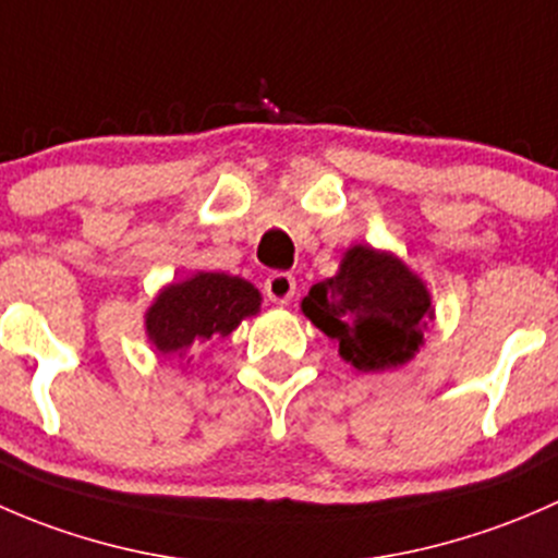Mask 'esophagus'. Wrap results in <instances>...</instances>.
<instances>
[{
  "instance_id": "obj_1",
  "label": "esophagus",
  "mask_w": 558,
  "mask_h": 558,
  "mask_svg": "<svg viewBox=\"0 0 558 558\" xmlns=\"http://www.w3.org/2000/svg\"><path fill=\"white\" fill-rule=\"evenodd\" d=\"M296 280L291 272H272L267 280H264V294H267L269 302L275 305H286V302L294 296Z\"/></svg>"
}]
</instances>
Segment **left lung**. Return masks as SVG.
<instances>
[{
	"mask_svg": "<svg viewBox=\"0 0 558 558\" xmlns=\"http://www.w3.org/2000/svg\"><path fill=\"white\" fill-rule=\"evenodd\" d=\"M302 311L340 345V356L356 369L375 373L413 359L424 342L429 291L391 253L356 245L340 272L315 283Z\"/></svg>",
	"mask_w": 558,
	"mask_h": 558,
	"instance_id": "obj_1",
	"label": "left lung"
}]
</instances>
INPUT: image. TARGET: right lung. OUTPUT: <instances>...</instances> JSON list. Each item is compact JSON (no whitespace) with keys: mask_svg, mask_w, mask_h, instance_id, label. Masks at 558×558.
<instances>
[{"mask_svg":"<svg viewBox=\"0 0 558 558\" xmlns=\"http://www.w3.org/2000/svg\"><path fill=\"white\" fill-rule=\"evenodd\" d=\"M258 291L243 278L199 272L159 294L145 318L150 342L161 353H183L194 342L218 340L258 311Z\"/></svg>","mask_w":558,"mask_h":558,"instance_id":"1","label":"right lung"}]
</instances>
